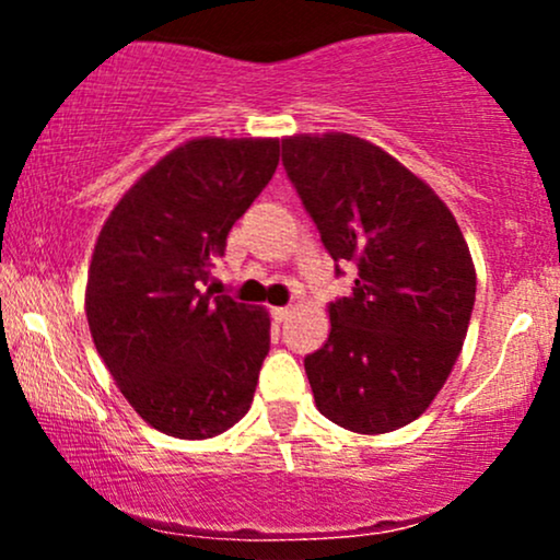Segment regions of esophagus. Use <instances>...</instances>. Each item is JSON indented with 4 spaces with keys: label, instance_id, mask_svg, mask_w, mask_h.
Segmentation results:
<instances>
[{
    "label": "esophagus",
    "instance_id": "obj_1",
    "mask_svg": "<svg viewBox=\"0 0 560 560\" xmlns=\"http://www.w3.org/2000/svg\"><path fill=\"white\" fill-rule=\"evenodd\" d=\"M289 313H292V307H271V318L276 324H281V320H287Z\"/></svg>",
    "mask_w": 560,
    "mask_h": 560
}]
</instances>
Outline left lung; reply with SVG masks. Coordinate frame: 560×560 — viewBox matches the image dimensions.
<instances>
[{"label":"left lung","mask_w":560,"mask_h":560,"mask_svg":"<svg viewBox=\"0 0 560 560\" xmlns=\"http://www.w3.org/2000/svg\"><path fill=\"white\" fill-rule=\"evenodd\" d=\"M281 160L320 242L358 268L305 358L316 408L358 434L416 421L464 347L477 271L447 205L382 147L352 133L281 139Z\"/></svg>","instance_id":"1"}]
</instances>
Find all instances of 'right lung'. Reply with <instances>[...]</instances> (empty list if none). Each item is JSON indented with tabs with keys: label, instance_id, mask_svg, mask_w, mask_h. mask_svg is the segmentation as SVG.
<instances>
[{
	"label": "right lung",
	"instance_id": "obj_1",
	"mask_svg": "<svg viewBox=\"0 0 560 560\" xmlns=\"http://www.w3.org/2000/svg\"><path fill=\"white\" fill-rule=\"evenodd\" d=\"M276 165L279 139H191L152 165L100 231L89 329L118 389L158 432L208 440L249 410L271 318L202 284Z\"/></svg>",
	"mask_w": 560,
	"mask_h": 560
}]
</instances>
